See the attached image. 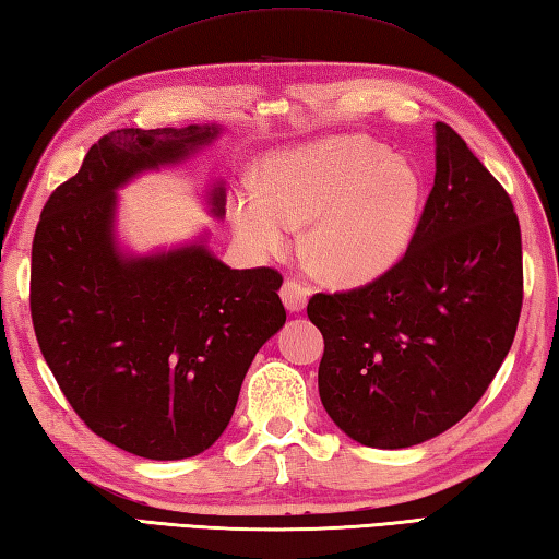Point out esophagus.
<instances>
[{"label":"esophagus","instance_id":"34e87169","mask_svg":"<svg viewBox=\"0 0 559 559\" xmlns=\"http://www.w3.org/2000/svg\"><path fill=\"white\" fill-rule=\"evenodd\" d=\"M280 297H282V301H285L287 311H292V314H297V311H301V309L307 307L309 287L307 285H299V282H295V280H287L285 285H282V289H280Z\"/></svg>","mask_w":559,"mask_h":559}]
</instances>
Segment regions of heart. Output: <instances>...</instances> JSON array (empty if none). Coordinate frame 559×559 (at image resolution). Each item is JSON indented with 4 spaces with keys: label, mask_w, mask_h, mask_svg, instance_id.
<instances>
[{
    "label": "heart",
    "mask_w": 559,
    "mask_h": 559,
    "mask_svg": "<svg viewBox=\"0 0 559 559\" xmlns=\"http://www.w3.org/2000/svg\"><path fill=\"white\" fill-rule=\"evenodd\" d=\"M260 190L235 193V235L260 254L305 250L334 285H366L403 260L413 242L423 181L413 164L358 134L326 136L264 156Z\"/></svg>",
    "instance_id": "1"
}]
</instances>
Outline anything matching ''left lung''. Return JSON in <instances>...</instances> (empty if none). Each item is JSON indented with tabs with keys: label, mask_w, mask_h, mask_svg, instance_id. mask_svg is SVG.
<instances>
[{
	"label": "left lung",
	"mask_w": 559,
	"mask_h": 559,
	"mask_svg": "<svg viewBox=\"0 0 559 559\" xmlns=\"http://www.w3.org/2000/svg\"><path fill=\"white\" fill-rule=\"evenodd\" d=\"M435 166L405 258L307 307L324 336L321 405L364 447L405 449L454 427L491 385L521 317L511 195L444 122L435 124Z\"/></svg>",
	"instance_id": "obj_1"
}]
</instances>
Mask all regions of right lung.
I'll return each instance as SVG.
<instances>
[{
	"instance_id": "obj_1",
	"label": "right lung",
	"mask_w": 559,
	"mask_h": 559,
	"mask_svg": "<svg viewBox=\"0 0 559 559\" xmlns=\"http://www.w3.org/2000/svg\"><path fill=\"white\" fill-rule=\"evenodd\" d=\"M221 134L215 122L105 134L34 235L32 319L56 383L97 437L154 462L201 454L225 432L254 354L287 321L282 274L230 270L205 230L144 254L117 235V191ZM203 199L221 221L223 181Z\"/></svg>"
}]
</instances>
